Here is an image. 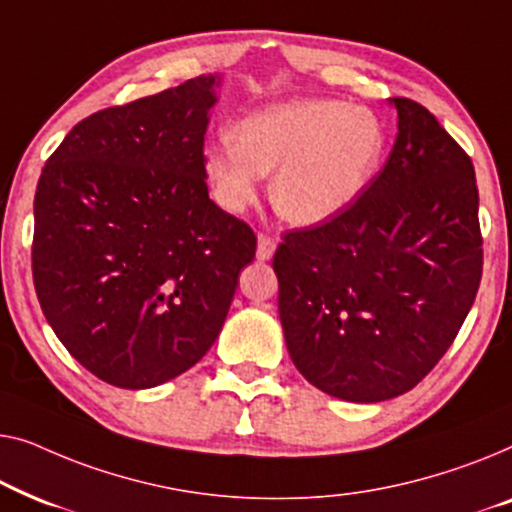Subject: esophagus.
<instances>
[{
  "mask_svg": "<svg viewBox=\"0 0 512 512\" xmlns=\"http://www.w3.org/2000/svg\"><path fill=\"white\" fill-rule=\"evenodd\" d=\"M276 248H278V241L262 234L257 239V259H262V262L264 259H271L273 253H276Z\"/></svg>",
  "mask_w": 512,
  "mask_h": 512,
  "instance_id": "esophagus-1",
  "label": "esophagus"
}]
</instances>
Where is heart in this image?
I'll use <instances>...</instances> for the list:
<instances>
[{
	"instance_id": "b5f03b06",
	"label": "heart",
	"mask_w": 512,
	"mask_h": 512,
	"mask_svg": "<svg viewBox=\"0 0 512 512\" xmlns=\"http://www.w3.org/2000/svg\"><path fill=\"white\" fill-rule=\"evenodd\" d=\"M385 155V127L366 106L290 99L243 118L204 150V174L222 208L239 213L273 174L271 199L301 227L334 220L355 204Z\"/></svg>"
}]
</instances>
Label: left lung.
Returning a JSON list of instances; mask_svg holds the SVG:
<instances>
[{
	"label": "left lung",
	"mask_w": 512,
	"mask_h": 512,
	"mask_svg": "<svg viewBox=\"0 0 512 512\" xmlns=\"http://www.w3.org/2000/svg\"><path fill=\"white\" fill-rule=\"evenodd\" d=\"M390 160L334 220L283 236L273 257L287 352L329 397L413 390L469 315L482 276L471 157L413 99L394 97Z\"/></svg>",
	"instance_id": "1"
}]
</instances>
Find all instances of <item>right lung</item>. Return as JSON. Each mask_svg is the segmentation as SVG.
Here are the masks:
<instances>
[{
  "mask_svg": "<svg viewBox=\"0 0 512 512\" xmlns=\"http://www.w3.org/2000/svg\"><path fill=\"white\" fill-rule=\"evenodd\" d=\"M222 76L92 113L48 157L34 197L41 311L76 362L122 390L211 350L257 239L208 199L204 134Z\"/></svg>",
  "mask_w": 512,
  "mask_h": 512,
  "instance_id": "right-lung-1",
  "label": "right lung"
}]
</instances>
